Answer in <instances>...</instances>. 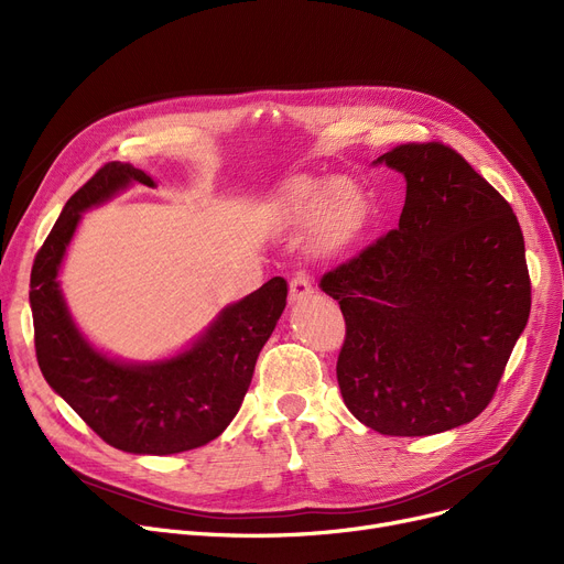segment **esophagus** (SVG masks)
<instances>
[{
    "instance_id": "obj_1",
    "label": "esophagus",
    "mask_w": 564,
    "mask_h": 564,
    "mask_svg": "<svg viewBox=\"0 0 564 564\" xmlns=\"http://www.w3.org/2000/svg\"><path fill=\"white\" fill-rule=\"evenodd\" d=\"M313 292L311 279L304 272H297L290 281V302H302Z\"/></svg>"
}]
</instances>
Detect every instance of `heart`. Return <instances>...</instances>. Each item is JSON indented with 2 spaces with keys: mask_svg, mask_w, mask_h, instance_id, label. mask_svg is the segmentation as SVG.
I'll return each mask as SVG.
<instances>
[{
  "mask_svg": "<svg viewBox=\"0 0 564 564\" xmlns=\"http://www.w3.org/2000/svg\"><path fill=\"white\" fill-rule=\"evenodd\" d=\"M285 203L292 213H302V215L315 213L322 205H327V237L332 242L347 240V237H351L359 230L364 221V203L345 183L332 185L329 192L322 198L311 196L306 192H292Z\"/></svg>",
  "mask_w": 564,
  "mask_h": 564,
  "instance_id": "b5f03b06",
  "label": "heart"
}]
</instances>
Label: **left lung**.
I'll return each instance as SVG.
<instances>
[{
	"instance_id": "8db88e82",
	"label": "left lung",
	"mask_w": 564,
	"mask_h": 564,
	"mask_svg": "<svg viewBox=\"0 0 564 564\" xmlns=\"http://www.w3.org/2000/svg\"><path fill=\"white\" fill-rule=\"evenodd\" d=\"M377 162L406 177L400 226L319 279L345 317L338 387L379 434H438L487 409L525 329L523 232L446 143H400Z\"/></svg>"
}]
</instances>
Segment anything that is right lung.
Wrapping results in <instances>:
<instances>
[{"label": "right lung", "mask_w": 564, "mask_h": 564, "mask_svg": "<svg viewBox=\"0 0 564 564\" xmlns=\"http://www.w3.org/2000/svg\"><path fill=\"white\" fill-rule=\"evenodd\" d=\"M153 177L107 162L68 198L32 267L29 302L36 359L50 387L109 446L134 455H173L217 438L240 411L256 359L285 308L288 283L267 281L228 306L192 349L153 366L116 364L88 345L66 311L56 274L86 207Z\"/></svg>", "instance_id": "right-lung-1"}]
</instances>
